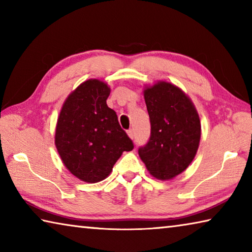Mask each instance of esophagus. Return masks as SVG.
I'll use <instances>...</instances> for the list:
<instances>
[{
    "mask_svg": "<svg viewBox=\"0 0 252 252\" xmlns=\"http://www.w3.org/2000/svg\"><path fill=\"white\" fill-rule=\"evenodd\" d=\"M127 135L130 136V139H133L134 138V131L132 130V129H130L129 131H127Z\"/></svg>",
    "mask_w": 252,
    "mask_h": 252,
    "instance_id": "34e87169",
    "label": "esophagus"
}]
</instances>
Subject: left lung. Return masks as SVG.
Returning a JSON list of instances; mask_svg holds the SVG:
<instances>
[{
    "instance_id": "left-lung-1",
    "label": "left lung",
    "mask_w": 252,
    "mask_h": 252,
    "mask_svg": "<svg viewBox=\"0 0 252 252\" xmlns=\"http://www.w3.org/2000/svg\"><path fill=\"white\" fill-rule=\"evenodd\" d=\"M143 96L151 135L139 149V156L152 177L171 180L185 171L197 155L201 138L198 111L180 88L167 81L146 85Z\"/></svg>"
}]
</instances>
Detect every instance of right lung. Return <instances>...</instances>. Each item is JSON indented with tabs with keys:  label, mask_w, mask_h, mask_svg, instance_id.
I'll return each instance as SVG.
<instances>
[{
	"label": "right lung",
	"mask_w": 252,
	"mask_h": 252,
	"mask_svg": "<svg viewBox=\"0 0 252 252\" xmlns=\"http://www.w3.org/2000/svg\"><path fill=\"white\" fill-rule=\"evenodd\" d=\"M111 89L90 79L72 91L60 111L54 143L63 164L81 181L96 183L109 176L113 165L133 143L106 105Z\"/></svg>",
	"instance_id": "obj_1"
}]
</instances>
